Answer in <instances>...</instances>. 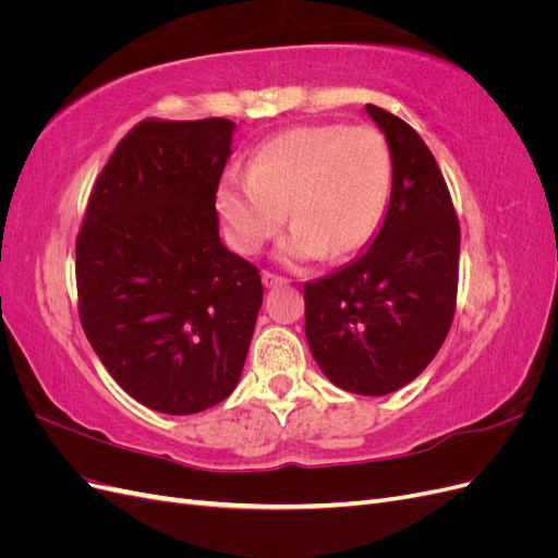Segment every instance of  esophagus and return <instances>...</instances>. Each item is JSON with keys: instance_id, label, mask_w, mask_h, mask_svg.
Returning a JSON list of instances; mask_svg holds the SVG:
<instances>
[{"instance_id": "1", "label": "esophagus", "mask_w": 558, "mask_h": 558, "mask_svg": "<svg viewBox=\"0 0 558 558\" xmlns=\"http://www.w3.org/2000/svg\"><path fill=\"white\" fill-rule=\"evenodd\" d=\"M281 283H286V279L281 275H275V272H269V269H265V272H263L265 289H272V286H281Z\"/></svg>"}]
</instances>
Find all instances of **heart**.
<instances>
[{"mask_svg":"<svg viewBox=\"0 0 558 558\" xmlns=\"http://www.w3.org/2000/svg\"><path fill=\"white\" fill-rule=\"evenodd\" d=\"M393 160L373 125H307L281 132L253 156L246 174H230L216 193L230 246L253 256L281 228H293L279 256L307 263L328 251L340 258L373 238L391 193Z\"/></svg>","mask_w":558,"mask_h":558,"instance_id":"1","label":"heart"}]
</instances>
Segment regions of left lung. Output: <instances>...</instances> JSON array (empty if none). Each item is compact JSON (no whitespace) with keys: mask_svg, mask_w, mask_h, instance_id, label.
I'll use <instances>...</instances> for the list:
<instances>
[{"mask_svg":"<svg viewBox=\"0 0 558 558\" xmlns=\"http://www.w3.org/2000/svg\"><path fill=\"white\" fill-rule=\"evenodd\" d=\"M365 109L391 148V202L365 253L305 283V335L335 386L386 396L424 373L451 328L461 228L418 132L381 107Z\"/></svg>","mask_w":558,"mask_h":558,"instance_id":"8db88e82","label":"left lung"}]
</instances>
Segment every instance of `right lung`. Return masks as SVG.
<instances>
[{"label":"right lung","mask_w":558,"mask_h":558,"mask_svg":"<svg viewBox=\"0 0 558 558\" xmlns=\"http://www.w3.org/2000/svg\"><path fill=\"white\" fill-rule=\"evenodd\" d=\"M234 123L146 118L99 172L76 238L78 318L128 396L195 414L240 381L263 305L258 267L218 238Z\"/></svg>","instance_id":"obj_1"}]
</instances>
